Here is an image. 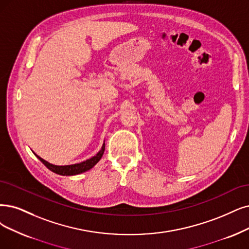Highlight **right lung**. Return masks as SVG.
<instances>
[{
    "mask_svg": "<svg viewBox=\"0 0 249 249\" xmlns=\"http://www.w3.org/2000/svg\"><path fill=\"white\" fill-rule=\"evenodd\" d=\"M105 148H106V144L104 143L103 146H101V150L95 155L93 157L86 160V161H83L81 163H77V164H71V165H64V166H58V165H53L49 162H47L46 160L42 159L41 157H39L38 155H36L38 159L45 165L46 167H47L49 170H51L54 173H57L60 174V176H76V174H80L83 173L85 171H88L89 169H91L92 167L94 166V165L101 159L105 152Z\"/></svg>",
    "mask_w": 249,
    "mask_h": 249,
    "instance_id": "right-lung-1",
    "label": "right lung"
}]
</instances>
